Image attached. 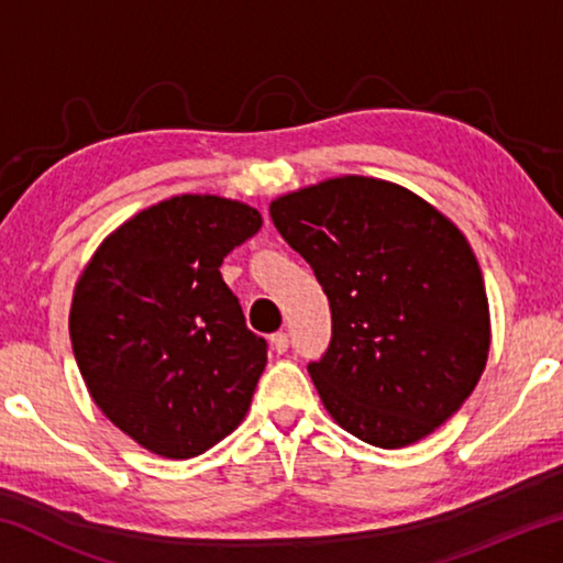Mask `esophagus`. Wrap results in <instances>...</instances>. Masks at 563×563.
<instances>
[{"instance_id":"1","label":"esophagus","mask_w":563,"mask_h":563,"mask_svg":"<svg viewBox=\"0 0 563 563\" xmlns=\"http://www.w3.org/2000/svg\"><path fill=\"white\" fill-rule=\"evenodd\" d=\"M288 345H290V340L285 332H275V335H271V347H273V352H278V355L288 352Z\"/></svg>"}]
</instances>
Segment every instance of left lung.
I'll use <instances>...</instances> for the list:
<instances>
[{
	"instance_id": "8db88e82",
	"label": "left lung",
	"mask_w": 563,
	"mask_h": 563,
	"mask_svg": "<svg viewBox=\"0 0 563 563\" xmlns=\"http://www.w3.org/2000/svg\"><path fill=\"white\" fill-rule=\"evenodd\" d=\"M271 218L330 300V347L308 365L330 417L383 450L432 434L489 357V300L464 233L412 190L369 176L292 190Z\"/></svg>"
}]
</instances>
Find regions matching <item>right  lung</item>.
<instances>
[{
	"instance_id": "obj_1",
	"label": "right lung",
	"mask_w": 563,
	"mask_h": 563,
	"mask_svg": "<svg viewBox=\"0 0 563 563\" xmlns=\"http://www.w3.org/2000/svg\"><path fill=\"white\" fill-rule=\"evenodd\" d=\"M261 225L233 198L174 196L103 238L76 280V365L103 417L144 450L190 460L245 419L268 355L221 263Z\"/></svg>"
}]
</instances>
